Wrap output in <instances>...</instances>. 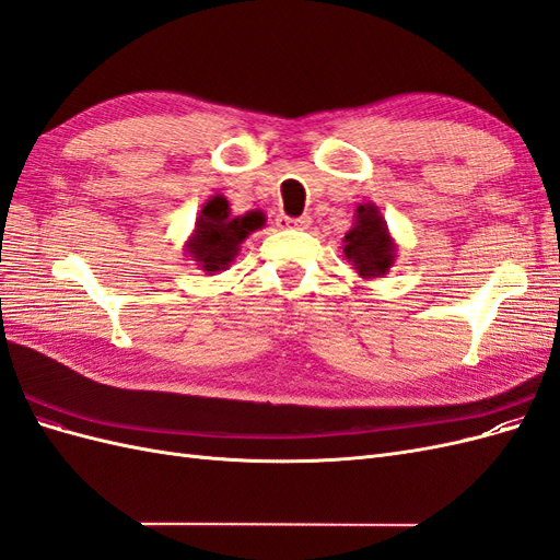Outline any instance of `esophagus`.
<instances>
[{"label": "esophagus", "mask_w": 560, "mask_h": 560, "mask_svg": "<svg viewBox=\"0 0 560 560\" xmlns=\"http://www.w3.org/2000/svg\"><path fill=\"white\" fill-rule=\"evenodd\" d=\"M276 224H278V229H308L311 226V217H284V214H280L278 219H276Z\"/></svg>", "instance_id": "esophagus-1"}]
</instances>
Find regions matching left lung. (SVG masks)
<instances>
[{
	"label": "left lung",
	"mask_w": 560,
	"mask_h": 560,
	"mask_svg": "<svg viewBox=\"0 0 560 560\" xmlns=\"http://www.w3.org/2000/svg\"><path fill=\"white\" fill-rule=\"evenodd\" d=\"M346 259L360 278H383L397 259V243L387 231L376 202H360L354 210V224L343 238Z\"/></svg>",
	"instance_id": "8db88e82"
}]
</instances>
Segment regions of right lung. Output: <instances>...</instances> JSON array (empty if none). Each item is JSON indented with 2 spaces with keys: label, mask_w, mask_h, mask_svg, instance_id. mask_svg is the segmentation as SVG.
<instances>
[{
  "label": "right lung",
  "mask_w": 560,
  "mask_h": 560,
  "mask_svg": "<svg viewBox=\"0 0 560 560\" xmlns=\"http://www.w3.org/2000/svg\"><path fill=\"white\" fill-rule=\"evenodd\" d=\"M264 222L266 217L261 210L235 217L229 208V200L217 194L202 206L194 233L184 243V252L189 254L191 261H196L202 273L214 276L233 264L247 235L261 229Z\"/></svg>",
  "instance_id": "right-lung-1"
}]
</instances>
